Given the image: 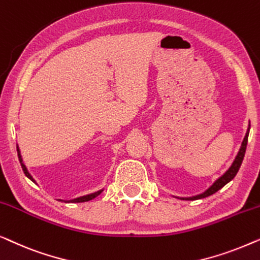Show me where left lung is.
Masks as SVG:
<instances>
[{"instance_id": "obj_1", "label": "left lung", "mask_w": 260, "mask_h": 260, "mask_svg": "<svg viewBox=\"0 0 260 260\" xmlns=\"http://www.w3.org/2000/svg\"><path fill=\"white\" fill-rule=\"evenodd\" d=\"M248 133H250V122H248V127H247V131H246V134H245V137L243 139V142H241V146L239 148L238 153H237L235 160H233L232 165L229 167V170L225 172L224 174L220 175L218 179H215L213 184H212L210 187L207 189H205L203 193H199V194H196V196H192V197H177V196H173L174 198H178V199H182V200H197V199H203V198H206L208 196H212L213 193H215L219 189L224 187V186L228 184L232 180L233 178L236 177V174L238 173L239 168L241 162H243V159H244V155H245V151H246V146H247V138H248Z\"/></svg>"}]
</instances>
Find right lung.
I'll use <instances>...</instances> for the list:
<instances>
[{"instance_id": "obj_1", "label": "right lung", "mask_w": 260, "mask_h": 260, "mask_svg": "<svg viewBox=\"0 0 260 260\" xmlns=\"http://www.w3.org/2000/svg\"><path fill=\"white\" fill-rule=\"evenodd\" d=\"M17 154H19V159H20V162H21V166H22V170H23V172H24V174H25V177H27L28 179H30V180L32 181V182H35L36 184V181H35V179L32 178V175L29 173V171H28V168L25 167V165H24V162H23V159H22V155H21V151H20V148H19V146H17ZM104 191V188H101V189H99V191H96V192H93V193H89V194H86V196H81V197H78V198H74V199H71V200H62V199H58V200H61V202H64V203H85V202H89V200H92V199H94V198H96V197L100 194V193Z\"/></svg>"}]
</instances>
